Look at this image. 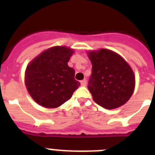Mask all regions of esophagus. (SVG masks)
Returning a JSON list of instances; mask_svg holds the SVG:
<instances>
[{"label": "esophagus", "instance_id": "obj_1", "mask_svg": "<svg viewBox=\"0 0 155 155\" xmlns=\"http://www.w3.org/2000/svg\"><path fill=\"white\" fill-rule=\"evenodd\" d=\"M80 84H81V85H82V86H86V84H87V80H81Z\"/></svg>", "mask_w": 155, "mask_h": 155}]
</instances>
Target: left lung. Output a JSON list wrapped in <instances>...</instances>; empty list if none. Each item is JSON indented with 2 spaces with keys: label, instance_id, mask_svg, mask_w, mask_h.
<instances>
[{
  "label": "left lung",
  "instance_id": "1",
  "mask_svg": "<svg viewBox=\"0 0 155 155\" xmlns=\"http://www.w3.org/2000/svg\"><path fill=\"white\" fill-rule=\"evenodd\" d=\"M92 64L88 90L94 101L107 109L123 105L130 100L135 86V76L123 58L110 50L88 53Z\"/></svg>",
  "mask_w": 155,
  "mask_h": 155
}]
</instances>
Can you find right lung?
I'll list each match as a JSON object with an SVG mask.
<instances>
[{
	"label": "right lung",
	"mask_w": 155,
	"mask_h": 155,
	"mask_svg": "<svg viewBox=\"0 0 155 155\" xmlns=\"http://www.w3.org/2000/svg\"><path fill=\"white\" fill-rule=\"evenodd\" d=\"M73 51L54 47L40 54L27 66L25 86L35 101L46 108H57L72 96L80 83L68 65Z\"/></svg>",
	"instance_id": "1"
}]
</instances>
